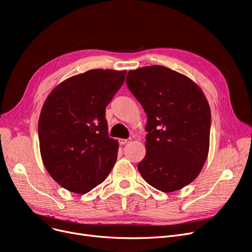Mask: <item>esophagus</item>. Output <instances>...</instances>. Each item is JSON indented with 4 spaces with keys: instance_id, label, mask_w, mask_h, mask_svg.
Instances as JSON below:
<instances>
[{
    "instance_id": "esophagus-1",
    "label": "esophagus",
    "mask_w": 252,
    "mask_h": 252,
    "mask_svg": "<svg viewBox=\"0 0 252 252\" xmlns=\"http://www.w3.org/2000/svg\"><path fill=\"white\" fill-rule=\"evenodd\" d=\"M129 141H130V138H128V139H119L118 140V142H119V144H121V145H125V144L128 143Z\"/></svg>"
}]
</instances>
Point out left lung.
Masks as SVG:
<instances>
[{
	"mask_svg": "<svg viewBox=\"0 0 252 252\" xmlns=\"http://www.w3.org/2000/svg\"><path fill=\"white\" fill-rule=\"evenodd\" d=\"M126 82L147 114L140 174L162 192L184 188L199 175L208 154L211 114L203 92L160 65L129 70Z\"/></svg>",
	"mask_w": 252,
	"mask_h": 252,
	"instance_id": "1",
	"label": "left lung"
}]
</instances>
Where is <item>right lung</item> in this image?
Segmentation results:
<instances>
[{"instance_id": "right-lung-1", "label": "right lung", "mask_w": 252, "mask_h": 252, "mask_svg": "<svg viewBox=\"0 0 252 252\" xmlns=\"http://www.w3.org/2000/svg\"><path fill=\"white\" fill-rule=\"evenodd\" d=\"M126 71L92 69L53 90L38 119L44 165L60 186L85 194L112 169L118 142L109 138L106 107L125 82Z\"/></svg>"}]
</instances>
